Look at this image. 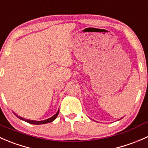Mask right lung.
<instances>
[{"instance_id":"add662e5","label":"right lung","mask_w":148,"mask_h":148,"mask_svg":"<svg viewBox=\"0 0 148 148\" xmlns=\"http://www.w3.org/2000/svg\"><path fill=\"white\" fill-rule=\"evenodd\" d=\"M59 110H58V112H56V114H54V115H53V117H50V118L47 119V120H43V121H34V120H26V119L23 118V117H19V116H18L17 114H15V113H14V114L16 116V117H18L19 119H21V120L25 121V122H28V123H30V124H33V125H41V124H46V123H49V122H53V121L56 118V117H57L58 114H59Z\"/></svg>"}]
</instances>
